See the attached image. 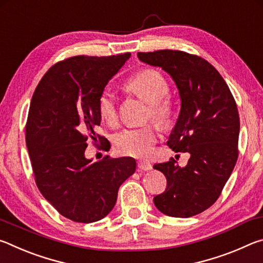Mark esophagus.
<instances>
[{
    "instance_id": "esophagus-1",
    "label": "esophagus",
    "mask_w": 263,
    "mask_h": 263,
    "mask_svg": "<svg viewBox=\"0 0 263 263\" xmlns=\"http://www.w3.org/2000/svg\"><path fill=\"white\" fill-rule=\"evenodd\" d=\"M138 168L140 169V171H151L152 169V164H151L149 162H146V161H139L138 162Z\"/></svg>"
}]
</instances>
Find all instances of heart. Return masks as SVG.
<instances>
[{
	"mask_svg": "<svg viewBox=\"0 0 263 263\" xmlns=\"http://www.w3.org/2000/svg\"><path fill=\"white\" fill-rule=\"evenodd\" d=\"M125 88L131 94L148 103L147 118H152L161 126L172 122L174 106L169 97V84L166 78L152 68L137 72L127 80ZM97 109L103 121L115 125L118 118L117 99L109 88L101 91L97 100ZM158 141L157 127L153 124L140 127H127L116 133L114 147L116 152L125 157L145 159L152 155Z\"/></svg>",
	"mask_w": 263,
	"mask_h": 263,
	"instance_id": "b5f03b06",
	"label": "heart"
}]
</instances>
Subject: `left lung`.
<instances>
[{
    "mask_svg": "<svg viewBox=\"0 0 263 263\" xmlns=\"http://www.w3.org/2000/svg\"><path fill=\"white\" fill-rule=\"evenodd\" d=\"M145 64L158 66L179 88L181 111L167 145L189 153L181 168L174 159L154 164L167 188L154 197L159 211L171 217L198 215L215 203L237 163L240 121L235 100L221 75L203 58L183 51L139 52Z\"/></svg>",
    "mask_w": 263,
    "mask_h": 263,
    "instance_id": "obj_1",
    "label": "left lung"
}]
</instances>
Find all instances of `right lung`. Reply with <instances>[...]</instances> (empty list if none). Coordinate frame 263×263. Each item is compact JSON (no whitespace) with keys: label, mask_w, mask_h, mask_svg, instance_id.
<instances>
[{"label":"right lung","mask_w":263,"mask_h":263,"mask_svg":"<svg viewBox=\"0 0 263 263\" xmlns=\"http://www.w3.org/2000/svg\"><path fill=\"white\" fill-rule=\"evenodd\" d=\"M130 53L75 55L47 70L33 92L25 139L34 181L55 210L77 222H94L112 210L121 184L136 171V160L84 157L88 140L108 148L97 100Z\"/></svg>","instance_id":"1"}]
</instances>
